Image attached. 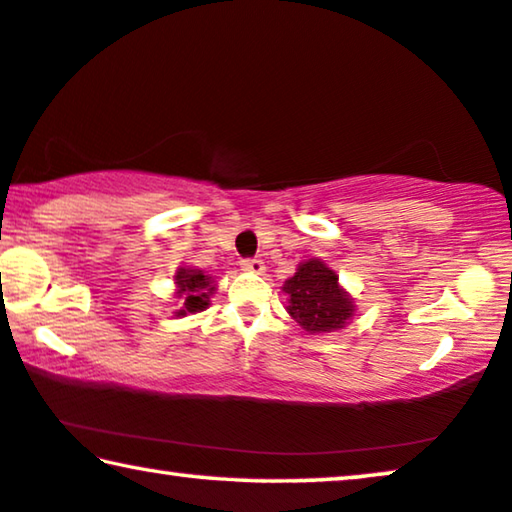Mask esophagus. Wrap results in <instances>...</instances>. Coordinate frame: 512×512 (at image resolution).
Here are the masks:
<instances>
[{
  "mask_svg": "<svg viewBox=\"0 0 512 512\" xmlns=\"http://www.w3.org/2000/svg\"><path fill=\"white\" fill-rule=\"evenodd\" d=\"M241 269H243V271H248V273H257V276H262L266 266H264L262 259H243V262H241Z\"/></svg>",
  "mask_w": 512,
  "mask_h": 512,
  "instance_id": "34e87169",
  "label": "esophagus"
}]
</instances>
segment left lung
<instances>
[{
    "label": "left lung",
    "mask_w": 512,
    "mask_h": 512,
    "mask_svg": "<svg viewBox=\"0 0 512 512\" xmlns=\"http://www.w3.org/2000/svg\"><path fill=\"white\" fill-rule=\"evenodd\" d=\"M282 292L287 294L289 317L312 335L345 329L356 312V301L340 285L338 273L319 257H310L296 266V273L285 280Z\"/></svg>",
    "instance_id": "left-lung-1"
}]
</instances>
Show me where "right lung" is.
I'll return each mask as SVG.
<instances>
[{
    "label": "right lung",
    "mask_w": 512,
    "mask_h": 512,
    "mask_svg": "<svg viewBox=\"0 0 512 512\" xmlns=\"http://www.w3.org/2000/svg\"><path fill=\"white\" fill-rule=\"evenodd\" d=\"M213 292H216V280L211 276L195 266H179L174 273V303L179 305V310L174 315L186 317L188 312L195 315L209 308Z\"/></svg>",
    "instance_id": "obj_1"
}]
</instances>
